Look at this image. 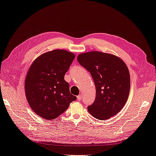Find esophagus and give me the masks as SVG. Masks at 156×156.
<instances>
[{
  "mask_svg": "<svg viewBox=\"0 0 156 156\" xmlns=\"http://www.w3.org/2000/svg\"><path fill=\"white\" fill-rule=\"evenodd\" d=\"M82 94H79L78 96H77V100L78 101H80L81 100V98H82Z\"/></svg>",
  "mask_w": 156,
  "mask_h": 156,
  "instance_id": "esophagus-1",
  "label": "esophagus"
}]
</instances>
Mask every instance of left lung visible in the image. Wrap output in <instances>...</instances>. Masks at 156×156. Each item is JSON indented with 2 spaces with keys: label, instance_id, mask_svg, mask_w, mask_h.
<instances>
[{
  "label": "left lung",
  "instance_id": "8db88e82",
  "mask_svg": "<svg viewBox=\"0 0 156 156\" xmlns=\"http://www.w3.org/2000/svg\"><path fill=\"white\" fill-rule=\"evenodd\" d=\"M77 61L90 73L95 84L96 98L88 106V112L100 120L119 113L130 91V75L125 62L112 54L98 51L79 54Z\"/></svg>",
  "mask_w": 156,
  "mask_h": 156
}]
</instances>
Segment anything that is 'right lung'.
Masks as SVG:
<instances>
[{
  "label": "right lung",
  "instance_id": "1",
  "mask_svg": "<svg viewBox=\"0 0 156 156\" xmlns=\"http://www.w3.org/2000/svg\"><path fill=\"white\" fill-rule=\"evenodd\" d=\"M75 56L64 50H54L42 54L33 62L25 81L29 106L38 115L54 119L77 99L71 94L64 80Z\"/></svg>",
  "mask_w": 156,
  "mask_h": 156
}]
</instances>
